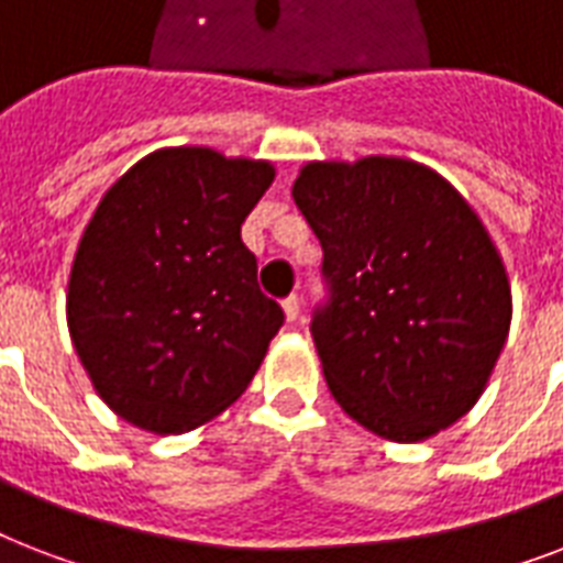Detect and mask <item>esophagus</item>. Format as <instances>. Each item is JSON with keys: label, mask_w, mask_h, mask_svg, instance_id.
<instances>
[{"label": "esophagus", "mask_w": 563, "mask_h": 563, "mask_svg": "<svg viewBox=\"0 0 563 563\" xmlns=\"http://www.w3.org/2000/svg\"><path fill=\"white\" fill-rule=\"evenodd\" d=\"M283 312H286V321H289V324H295V321H298V318H300V298H298V295H291V298L283 300Z\"/></svg>", "instance_id": "34e87169"}]
</instances>
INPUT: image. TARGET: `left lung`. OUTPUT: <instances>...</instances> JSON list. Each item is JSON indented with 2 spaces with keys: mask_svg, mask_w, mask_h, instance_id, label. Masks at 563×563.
<instances>
[{
  "mask_svg": "<svg viewBox=\"0 0 563 563\" xmlns=\"http://www.w3.org/2000/svg\"><path fill=\"white\" fill-rule=\"evenodd\" d=\"M291 195L324 251L309 330L335 402L400 444L464 418L511 324L506 265L471 203L400 157L307 163Z\"/></svg>",
  "mask_w": 563,
  "mask_h": 563,
  "instance_id": "obj_1",
  "label": "left lung"
}]
</instances>
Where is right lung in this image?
<instances>
[{
	"label": "right lung",
	"instance_id": "right-lung-1",
	"mask_svg": "<svg viewBox=\"0 0 563 563\" xmlns=\"http://www.w3.org/2000/svg\"><path fill=\"white\" fill-rule=\"evenodd\" d=\"M274 166L163 148L104 192L75 251L66 321L119 418L157 435L201 427L245 391L283 309L256 286L242 221Z\"/></svg>",
	"mask_w": 563,
	"mask_h": 563
}]
</instances>
